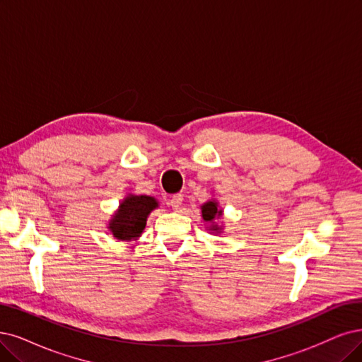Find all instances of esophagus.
I'll return each mask as SVG.
<instances>
[{
  "label": "esophagus",
  "instance_id": "obj_1",
  "mask_svg": "<svg viewBox=\"0 0 362 362\" xmlns=\"http://www.w3.org/2000/svg\"><path fill=\"white\" fill-rule=\"evenodd\" d=\"M183 203V195L182 194H174L170 199V206L174 209V210H179L180 206Z\"/></svg>",
  "mask_w": 362,
  "mask_h": 362
}]
</instances>
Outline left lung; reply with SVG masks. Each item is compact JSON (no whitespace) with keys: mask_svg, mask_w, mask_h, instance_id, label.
Here are the masks:
<instances>
[{"mask_svg":"<svg viewBox=\"0 0 362 362\" xmlns=\"http://www.w3.org/2000/svg\"><path fill=\"white\" fill-rule=\"evenodd\" d=\"M203 219L206 222H211L216 216L222 215V210H218V204L215 202H209L203 206ZM213 228H216V226H213Z\"/></svg>","mask_w":362,"mask_h":362,"instance_id":"8db88e82","label":"left lung"}]
</instances>
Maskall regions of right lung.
Segmentation results:
<instances>
[{"mask_svg":"<svg viewBox=\"0 0 362 362\" xmlns=\"http://www.w3.org/2000/svg\"><path fill=\"white\" fill-rule=\"evenodd\" d=\"M156 206V199L147 195H131L125 198L110 222L113 235L119 240L137 238L144 230L147 215Z\"/></svg>","mask_w":362,"mask_h":362,"instance_id":"1","label":"right lung"}]
</instances>
